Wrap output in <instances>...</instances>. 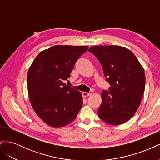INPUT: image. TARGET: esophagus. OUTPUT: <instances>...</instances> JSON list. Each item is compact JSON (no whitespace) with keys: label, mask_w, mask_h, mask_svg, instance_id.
Here are the masks:
<instances>
[{"label":"esophagus","mask_w":160,"mask_h":160,"mask_svg":"<svg viewBox=\"0 0 160 160\" xmlns=\"http://www.w3.org/2000/svg\"><path fill=\"white\" fill-rule=\"evenodd\" d=\"M91 95V93H88V92H83V96L84 97V98H85V97L90 96Z\"/></svg>","instance_id":"obj_1"}]
</instances>
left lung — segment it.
I'll return each instance as SVG.
<instances>
[{"label": "left lung", "mask_w": 160, "mask_h": 160, "mask_svg": "<svg viewBox=\"0 0 160 160\" xmlns=\"http://www.w3.org/2000/svg\"><path fill=\"white\" fill-rule=\"evenodd\" d=\"M98 58L111 87L101 93L98 115L103 122L120 125L136 112L143 95L146 83L144 70L133 53L117 45H99L89 48Z\"/></svg>", "instance_id": "8db88e82"}]
</instances>
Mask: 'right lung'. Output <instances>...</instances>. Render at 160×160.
Instances as JSON below:
<instances>
[{
    "instance_id": "obj_1",
    "label": "right lung",
    "mask_w": 160,
    "mask_h": 160,
    "mask_svg": "<svg viewBox=\"0 0 160 160\" xmlns=\"http://www.w3.org/2000/svg\"><path fill=\"white\" fill-rule=\"evenodd\" d=\"M87 46L56 45L40 52L27 75L28 98L38 118L50 126L70 123L83 105L81 93L66 83Z\"/></svg>"
}]
</instances>
